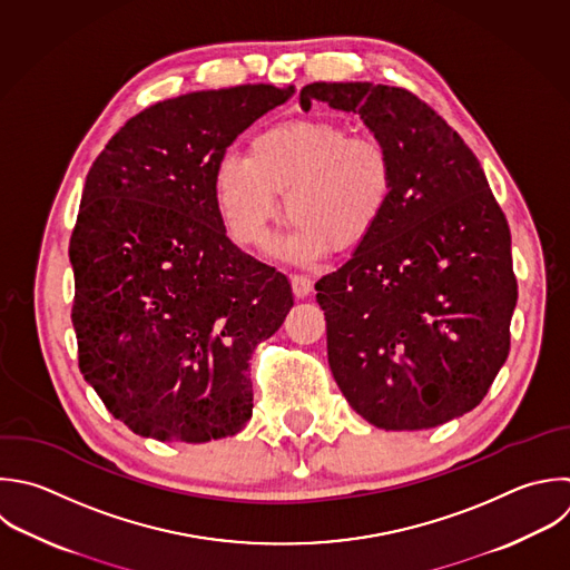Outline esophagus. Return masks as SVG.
I'll list each match as a JSON object with an SVG mask.
<instances>
[{
  "label": "esophagus",
  "instance_id": "obj_1",
  "mask_svg": "<svg viewBox=\"0 0 570 570\" xmlns=\"http://www.w3.org/2000/svg\"><path fill=\"white\" fill-rule=\"evenodd\" d=\"M292 292L296 298H305L314 292V281L307 276H292Z\"/></svg>",
  "mask_w": 570,
  "mask_h": 570
}]
</instances>
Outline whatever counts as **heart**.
<instances>
[{
    "instance_id": "b5f03b06",
    "label": "heart",
    "mask_w": 570,
    "mask_h": 570,
    "mask_svg": "<svg viewBox=\"0 0 570 570\" xmlns=\"http://www.w3.org/2000/svg\"><path fill=\"white\" fill-rule=\"evenodd\" d=\"M394 187L392 151L327 118L261 131L247 158H220L212 178L218 216L243 247L265 240L285 194L292 223L278 252L301 263L363 245L381 225Z\"/></svg>"
}]
</instances>
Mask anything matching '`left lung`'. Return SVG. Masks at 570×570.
<instances>
[{
    "label": "left lung",
    "instance_id": "obj_1",
    "mask_svg": "<svg viewBox=\"0 0 570 570\" xmlns=\"http://www.w3.org/2000/svg\"><path fill=\"white\" fill-rule=\"evenodd\" d=\"M356 114L394 158L374 234L316 283L327 361L343 396L383 430L448 423L481 403L510 350L517 305L510 229L485 174L414 94L314 82L301 105Z\"/></svg>",
    "mask_w": 570,
    "mask_h": 570
}]
</instances>
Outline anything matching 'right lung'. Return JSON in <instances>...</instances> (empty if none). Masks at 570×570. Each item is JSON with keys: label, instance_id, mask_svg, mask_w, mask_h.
I'll use <instances>...</instances> for the list:
<instances>
[{"label": "right lung", "instance_id": "1", "mask_svg": "<svg viewBox=\"0 0 570 570\" xmlns=\"http://www.w3.org/2000/svg\"><path fill=\"white\" fill-rule=\"evenodd\" d=\"M289 89L196 91L134 116L89 169L69 256L80 372L140 436L205 443L252 419L249 358L294 305L214 205L227 147Z\"/></svg>", "mask_w": 570, "mask_h": 570}]
</instances>
